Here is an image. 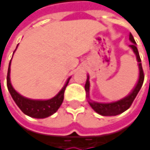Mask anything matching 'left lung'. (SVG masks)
<instances>
[{
	"mask_svg": "<svg viewBox=\"0 0 150 150\" xmlns=\"http://www.w3.org/2000/svg\"><path fill=\"white\" fill-rule=\"evenodd\" d=\"M129 40L130 42H132L131 45H129V47L133 49L134 53L136 55V59H137V62H138V66H139V79H138V81H137V84L135 87V88L133 89V91L128 96H126L125 98H122L117 102H114V103H96V102H92L90 99H89V96H88V93H89V76H88V79H87V81H86V84H85V90L88 94V99L91 101L89 103V105L91 106V108L98 114L102 115H104V116H112V115H120L122 113H123L124 111H126L128 108H129V107L131 106V104L133 103L135 98L136 97L138 92L140 91L142 86V83H143V81H144V73H143V70H142V63H141V58H140V55H139V52H138V49L136 47V43H135V39L133 37V35L131 34H129Z\"/></svg>",
	"mask_w": 150,
	"mask_h": 150,
	"instance_id": "obj_1",
	"label": "left lung"
}]
</instances>
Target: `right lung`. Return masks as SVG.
Segmentation results:
<instances>
[{"mask_svg": "<svg viewBox=\"0 0 150 150\" xmlns=\"http://www.w3.org/2000/svg\"><path fill=\"white\" fill-rule=\"evenodd\" d=\"M18 46V45H17ZM10 63L8 65V75H7V86L8 89L14 99L16 105L20 108V109L27 115L34 118H46L50 115H52L54 113H55L60 106L62 105L63 99H64V92L66 89V87L69 81V79L67 81L66 84L62 88V89L53 98L49 100H31L28 99L22 96H21L19 93H17L15 88L12 87V84L10 82Z\"/></svg>", "mask_w": 150, "mask_h": 150, "instance_id": "right-lung-1", "label": "right lung"}]
</instances>
